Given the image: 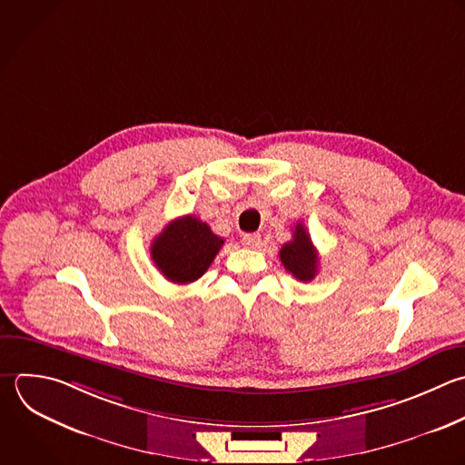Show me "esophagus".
I'll use <instances>...</instances> for the list:
<instances>
[{
	"mask_svg": "<svg viewBox=\"0 0 465 465\" xmlns=\"http://www.w3.org/2000/svg\"><path fill=\"white\" fill-rule=\"evenodd\" d=\"M260 242H262V238H260V234H243L242 236V243L245 245V247H258L260 245Z\"/></svg>",
	"mask_w": 465,
	"mask_h": 465,
	"instance_id": "1",
	"label": "esophagus"
}]
</instances>
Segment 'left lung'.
<instances>
[{
	"mask_svg": "<svg viewBox=\"0 0 465 465\" xmlns=\"http://www.w3.org/2000/svg\"><path fill=\"white\" fill-rule=\"evenodd\" d=\"M280 260L283 267L300 282H311L316 276L318 252L302 223H296L292 240L280 249Z\"/></svg>",
	"mask_w": 465,
	"mask_h": 465,
	"instance_id": "left-lung-1",
	"label": "left lung"
}]
</instances>
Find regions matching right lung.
I'll return each mask as SVG.
<instances>
[{
	"mask_svg": "<svg viewBox=\"0 0 465 465\" xmlns=\"http://www.w3.org/2000/svg\"><path fill=\"white\" fill-rule=\"evenodd\" d=\"M223 238L211 227L189 214L173 220L151 245V256L160 272L173 283H191L205 274Z\"/></svg>",
	"mask_w": 465,
	"mask_h": 465,
	"instance_id": "right-lung-1",
	"label": "right lung"
}]
</instances>
